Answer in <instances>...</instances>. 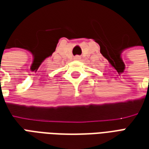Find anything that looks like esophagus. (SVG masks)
Returning a JSON list of instances; mask_svg holds the SVG:
<instances>
[{
  "label": "esophagus",
  "mask_w": 149,
  "mask_h": 149,
  "mask_svg": "<svg viewBox=\"0 0 149 149\" xmlns=\"http://www.w3.org/2000/svg\"><path fill=\"white\" fill-rule=\"evenodd\" d=\"M75 59H76V60H79V59H81V56H75Z\"/></svg>",
  "instance_id": "1"
}]
</instances>
